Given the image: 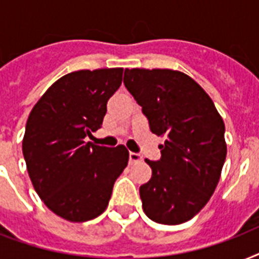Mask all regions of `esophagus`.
Here are the masks:
<instances>
[{"label": "esophagus", "instance_id": "34e87169", "mask_svg": "<svg viewBox=\"0 0 259 259\" xmlns=\"http://www.w3.org/2000/svg\"><path fill=\"white\" fill-rule=\"evenodd\" d=\"M142 160V156L138 153H133L130 152L129 153V164H136V162H140Z\"/></svg>", "mask_w": 259, "mask_h": 259}]
</instances>
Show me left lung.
Masks as SVG:
<instances>
[{"instance_id": "1", "label": "left lung", "mask_w": 259, "mask_h": 259, "mask_svg": "<svg viewBox=\"0 0 259 259\" xmlns=\"http://www.w3.org/2000/svg\"><path fill=\"white\" fill-rule=\"evenodd\" d=\"M123 83L152 133L165 137L161 158L145 160L152 177L140 187L144 212L161 225L184 223L219 183L227 154L225 122L208 94L184 72L126 68Z\"/></svg>"}]
</instances>
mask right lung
<instances>
[{
	"label": "right lung",
	"mask_w": 259,
	"mask_h": 259,
	"mask_svg": "<svg viewBox=\"0 0 259 259\" xmlns=\"http://www.w3.org/2000/svg\"><path fill=\"white\" fill-rule=\"evenodd\" d=\"M122 74L123 68H102L64 75L28 117L22 140L28 175L44 204L66 221L99 217L127 165L123 145L106 148L84 141L101 129Z\"/></svg>",
	"instance_id": "1"
}]
</instances>
